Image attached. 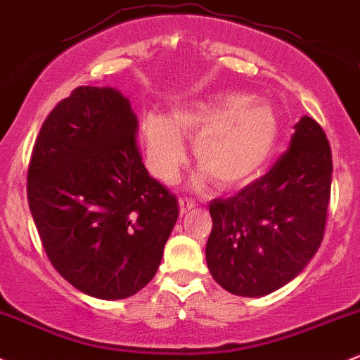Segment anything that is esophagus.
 <instances>
[{"instance_id": "esophagus-1", "label": "esophagus", "mask_w": 360, "mask_h": 360, "mask_svg": "<svg viewBox=\"0 0 360 360\" xmlns=\"http://www.w3.org/2000/svg\"><path fill=\"white\" fill-rule=\"evenodd\" d=\"M195 201L193 200H188V198H179V212L181 215H184L186 212H191L193 208H195Z\"/></svg>"}]
</instances>
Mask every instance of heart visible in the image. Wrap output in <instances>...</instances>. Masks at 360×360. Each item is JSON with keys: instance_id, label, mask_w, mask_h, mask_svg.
Returning a JSON list of instances; mask_svg holds the SVG:
<instances>
[{"instance_id": "heart-1", "label": "heart", "mask_w": 360, "mask_h": 360, "mask_svg": "<svg viewBox=\"0 0 360 360\" xmlns=\"http://www.w3.org/2000/svg\"><path fill=\"white\" fill-rule=\"evenodd\" d=\"M243 94H220L176 109L171 117L147 114L141 121L145 157L153 176L174 183L186 160L183 138L195 140V160L222 189L250 183L266 165L278 138V120L266 102Z\"/></svg>"}]
</instances>
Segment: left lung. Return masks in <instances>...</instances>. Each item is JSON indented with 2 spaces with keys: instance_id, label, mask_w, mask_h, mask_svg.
Instances as JSON below:
<instances>
[{
  "instance_id": "left-lung-1",
  "label": "left lung",
  "mask_w": 360,
  "mask_h": 360,
  "mask_svg": "<svg viewBox=\"0 0 360 360\" xmlns=\"http://www.w3.org/2000/svg\"><path fill=\"white\" fill-rule=\"evenodd\" d=\"M331 171L325 131L304 116L270 171L232 198L212 200L207 264L215 282L262 297L301 274L325 234Z\"/></svg>"
}]
</instances>
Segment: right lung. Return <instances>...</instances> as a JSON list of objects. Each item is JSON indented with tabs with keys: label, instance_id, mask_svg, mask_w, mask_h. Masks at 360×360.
I'll use <instances>...</instances> for the list:
<instances>
[{
	"label": "right lung",
	"instance_id": "obj_1",
	"mask_svg": "<svg viewBox=\"0 0 360 360\" xmlns=\"http://www.w3.org/2000/svg\"><path fill=\"white\" fill-rule=\"evenodd\" d=\"M138 120L112 86H78L35 140L27 198L47 258L75 289L105 301L157 274L177 200L148 176Z\"/></svg>",
	"mask_w": 360,
	"mask_h": 360
}]
</instances>
